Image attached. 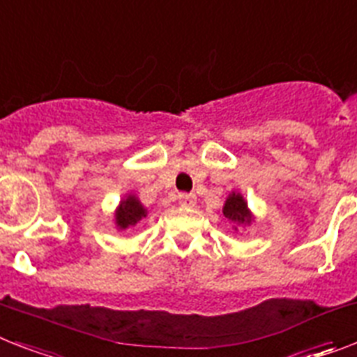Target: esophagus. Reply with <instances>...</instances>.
I'll list each match as a JSON object with an SVG mask.
<instances>
[{"label": "esophagus", "instance_id": "34e87169", "mask_svg": "<svg viewBox=\"0 0 357 357\" xmlns=\"http://www.w3.org/2000/svg\"><path fill=\"white\" fill-rule=\"evenodd\" d=\"M178 202L181 207H194V205H196V196H194V194L181 192L178 196Z\"/></svg>", "mask_w": 357, "mask_h": 357}]
</instances>
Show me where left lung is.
Listing matches in <instances>:
<instances>
[{"label": "left lung", "instance_id": "1", "mask_svg": "<svg viewBox=\"0 0 357 357\" xmlns=\"http://www.w3.org/2000/svg\"><path fill=\"white\" fill-rule=\"evenodd\" d=\"M224 216L229 220V222H233V224L236 225L251 224V213H249L248 204H245L244 198L236 192L231 194V196L227 198V202H225Z\"/></svg>", "mask_w": 357, "mask_h": 357}]
</instances>
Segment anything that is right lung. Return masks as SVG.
Instances as JSON below:
<instances>
[{"label":"right lung","mask_w":357,"mask_h":357,"mask_svg":"<svg viewBox=\"0 0 357 357\" xmlns=\"http://www.w3.org/2000/svg\"><path fill=\"white\" fill-rule=\"evenodd\" d=\"M146 216V211L141 204H139L137 198H133V196H128V198L124 199L121 207H119L117 214H115V220H117V225L121 229H126L130 225H135L141 218Z\"/></svg>","instance_id":"add662e5"}]
</instances>
